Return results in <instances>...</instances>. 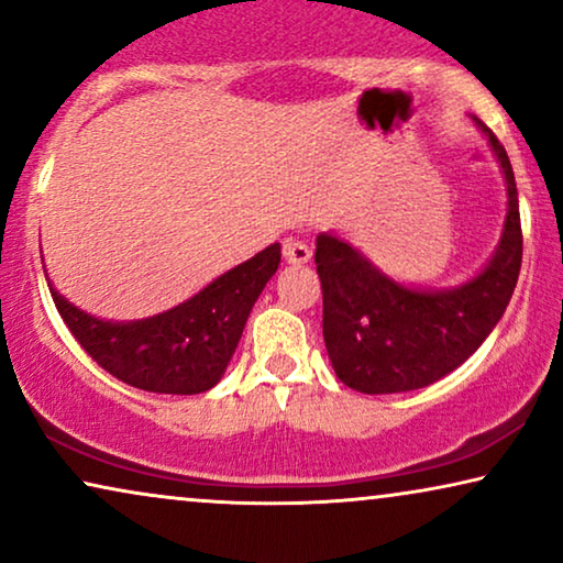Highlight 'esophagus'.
<instances>
[{"mask_svg":"<svg viewBox=\"0 0 563 563\" xmlns=\"http://www.w3.org/2000/svg\"><path fill=\"white\" fill-rule=\"evenodd\" d=\"M282 251H284V258H287V264H295V266L307 264V261H310V256H312L310 245H307L305 241H291V238H289V241H284Z\"/></svg>","mask_w":563,"mask_h":563,"instance_id":"esophagus-1","label":"esophagus"}]
</instances>
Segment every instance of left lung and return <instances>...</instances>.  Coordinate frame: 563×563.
I'll return each instance as SVG.
<instances>
[{
	"mask_svg": "<svg viewBox=\"0 0 563 563\" xmlns=\"http://www.w3.org/2000/svg\"><path fill=\"white\" fill-rule=\"evenodd\" d=\"M479 128L503 166L507 218L495 256L464 287L407 289L349 243L318 235L322 338L345 387L364 395L428 387L464 364L505 314L522 261L518 187L505 145L487 125L479 122Z\"/></svg>",
	"mask_w": 563,
	"mask_h": 563,
	"instance_id": "8db88e82",
	"label": "left lung"
}]
</instances>
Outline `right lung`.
I'll return each instance as SVG.
<instances>
[{"mask_svg": "<svg viewBox=\"0 0 563 563\" xmlns=\"http://www.w3.org/2000/svg\"><path fill=\"white\" fill-rule=\"evenodd\" d=\"M279 261L282 245H268L184 305L137 322L97 320L48 287L71 335L104 372L158 395H199L225 374L251 307Z\"/></svg>", "mask_w": 563, "mask_h": 563, "instance_id": "1", "label": "right lung"}]
</instances>
